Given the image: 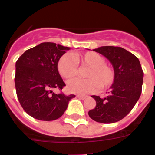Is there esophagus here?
Returning a JSON list of instances; mask_svg holds the SVG:
<instances>
[{"label": "esophagus", "mask_w": 155, "mask_h": 155, "mask_svg": "<svg viewBox=\"0 0 155 155\" xmlns=\"http://www.w3.org/2000/svg\"><path fill=\"white\" fill-rule=\"evenodd\" d=\"M77 97L79 98V99H81V100H84V99L86 98V96H81V95H78V96H77Z\"/></svg>", "instance_id": "esophagus-1"}]
</instances>
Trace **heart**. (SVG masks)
<instances>
[{
	"label": "heart",
	"instance_id": "heart-1",
	"mask_svg": "<svg viewBox=\"0 0 155 155\" xmlns=\"http://www.w3.org/2000/svg\"><path fill=\"white\" fill-rule=\"evenodd\" d=\"M78 63L88 66L85 76L88 78H74L67 84L71 92L87 95L96 92L99 88H107L114 83L115 78L114 71L105 63V59L101 55L87 51L84 54H65L58 63V71L63 78L70 79L78 74Z\"/></svg>",
	"mask_w": 155,
	"mask_h": 155
}]
</instances>
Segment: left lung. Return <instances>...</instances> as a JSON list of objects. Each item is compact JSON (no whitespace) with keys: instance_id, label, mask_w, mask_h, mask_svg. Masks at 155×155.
<instances>
[{"instance_id":"8db88e82","label":"left lung","mask_w":155,"mask_h":155,"mask_svg":"<svg viewBox=\"0 0 155 155\" xmlns=\"http://www.w3.org/2000/svg\"><path fill=\"white\" fill-rule=\"evenodd\" d=\"M93 51L111 63L115 74L111 91L105 98L92 96L96 106L88 111L92 120L100 123L120 121L133 110L141 95L143 71L138 58L121 47L102 46Z\"/></svg>"}]
</instances>
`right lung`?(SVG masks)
Instances as JSON below:
<instances>
[{"mask_svg":"<svg viewBox=\"0 0 155 155\" xmlns=\"http://www.w3.org/2000/svg\"><path fill=\"white\" fill-rule=\"evenodd\" d=\"M69 47L44 42L26 50L15 63V84L20 105L29 115L41 121L61 117L74 95L55 94L66 86L58 71V62Z\"/></svg>","mask_w":155,"mask_h":155,"instance_id":"1","label":"right lung"}]
</instances>
